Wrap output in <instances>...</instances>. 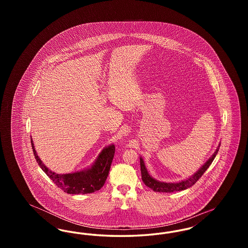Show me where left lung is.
<instances>
[{
	"label": "left lung",
	"mask_w": 248,
	"mask_h": 248,
	"mask_svg": "<svg viewBox=\"0 0 248 248\" xmlns=\"http://www.w3.org/2000/svg\"><path fill=\"white\" fill-rule=\"evenodd\" d=\"M219 146H220V144L218 145V147L217 148L216 152L213 154L212 156L203 165L201 166L196 173H194L192 176H190L188 178L183 179V180L178 181V182H163V181H159V180L155 179L154 177H152L149 174V172L146 168L145 163L140 157L142 181L145 183V185L147 187L151 188L154 191H159V192H174V191H180V190L188 189L189 187L193 186L197 182V180L202 176V174L206 171V169L212 164L216 155L217 154Z\"/></svg>",
	"instance_id": "obj_1"
}]
</instances>
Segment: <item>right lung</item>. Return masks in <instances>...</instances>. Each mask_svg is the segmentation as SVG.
Wrapping results in <instances>:
<instances>
[{
	"label": "right lung",
	"instance_id": "1",
	"mask_svg": "<svg viewBox=\"0 0 248 248\" xmlns=\"http://www.w3.org/2000/svg\"><path fill=\"white\" fill-rule=\"evenodd\" d=\"M31 140L33 154L38 165H40L42 170L54 181V183L59 189L69 194H86L92 193L103 187L115 153L114 144H110L105 147L101 153L98 154L94 163L89 167L73 173L58 174L51 171L43 163L36 153L32 139Z\"/></svg>",
	"mask_w": 248,
	"mask_h": 248
}]
</instances>
